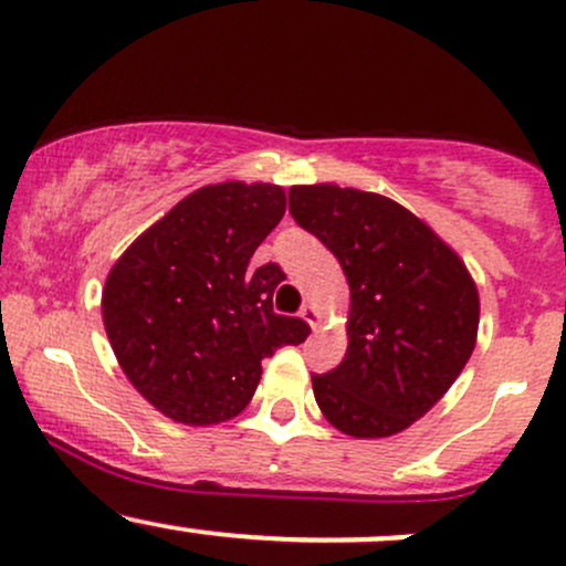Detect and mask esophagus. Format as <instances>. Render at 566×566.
<instances>
[{
  "mask_svg": "<svg viewBox=\"0 0 566 566\" xmlns=\"http://www.w3.org/2000/svg\"><path fill=\"white\" fill-rule=\"evenodd\" d=\"M301 316L303 319L308 322V325H312V331H319V322H322V314L316 312V308L312 306V303H308V306H303L301 308Z\"/></svg>",
  "mask_w": 566,
  "mask_h": 566,
  "instance_id": "obj_1",
  "label": "esophagus"
}]
</instances>
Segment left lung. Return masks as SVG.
Masks as SVG:
<instances>
[{"instance_id": "left-lung-1", "label": "left lung", "mask_w": 566, "mask_h": 566, "mask_svg": "<svg viewBox=\"0 0 566 566\" xmlns=\"http://www.w3.org/2000/svg\"><path fill=\"white\" fill-rule=\"evenodd\" d=\"M290 214L349 282L346 357L312 376L319 411L352 438H389L449 392L475 349L481 301L462 258L402 203L338 185L290 188Z\"/></svg>"}]
</instances>
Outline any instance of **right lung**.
Returning <instances> with one entry per match:
<instances>
[{
	"mask_svg": "<svg viewBox=\"0 0 566 566\" xmlns=\"http://www.w3.org/2000/svg\"><path fill=\"white\" fill-rule=\"evenodd\" d=\"M284 209L279 185H207L109 269L102 316L112 352L136 392L171 421L209 427L239 416L260 384V359L312 333L273 312L279 265L250 269Z\"/></svg>",
	"mask_w": 566,
	"mask_h": 566,
	"instance_id": "obj_1",
	"label": "right lung"
}]
</instances>
